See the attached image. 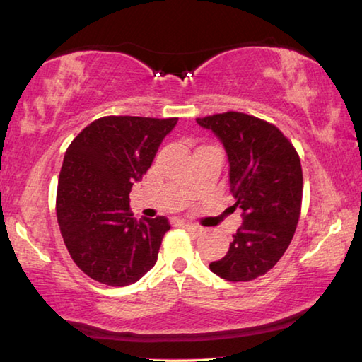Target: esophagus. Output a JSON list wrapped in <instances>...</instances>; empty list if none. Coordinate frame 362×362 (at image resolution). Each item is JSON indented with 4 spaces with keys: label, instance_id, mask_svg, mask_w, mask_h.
Instances as JSON below:
<instances>
[{
    "label": "esophagus",
    "instance_id": "1",
    "mask_svg": "<svg viewBox=\"0 0 362 362\" xmlns=\"http://www.w3.org/2000/svg\"><path fill=\"white\" fill-rule=\"evenodd\" d=\"M182 226H185V230H188L189 233H193L194 236H198V235H201V233H203V228H201V226H198V225H194V223H185V222H183Z\"/></svg>",
    "mask_w": 362,
    "mask_h": 362
}]
</instances>
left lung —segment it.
<instances>
[{
    "mask_svg": "<svg viewBox=\"0 0 362 362\" xmlns=\"http://www.w3.org/2000/svg\"><path fill=\"white\" fill-rule=\"evenodd\" d=\"M214 132L228 158L230 192L243 223L212 273L226 281H252L268 273L284 255L302 207L300 158L276 126L255 116L226 112L198 118Z\"/></svg>",
    "mask_w": 362,
    "mask_h": 362,
    "instance_id": "obj_1",
    "label": "left lung"
}]
</instances>
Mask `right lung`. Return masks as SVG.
I'll list each match as a JSON object with an SVG mask.
<instances>
[{
  "mask_svg": "<svg viewBox=\"0 0 362 362\" xmlns=\"http://www.w3.org/2000/svg\"><path fill=\"white\" fill-rule=\"evenodd\" d=\"M177 118L105 116L90 122L65 151L57 222L78 268L102 284H134L155 267L166 217L137 220L129 193L150 169Z\"/></svg>",
  "mask_w": 362,
  "mask_h": 362,
  "instance_id": "add662e5",
  "label": "right lung"
}]
</instances>
